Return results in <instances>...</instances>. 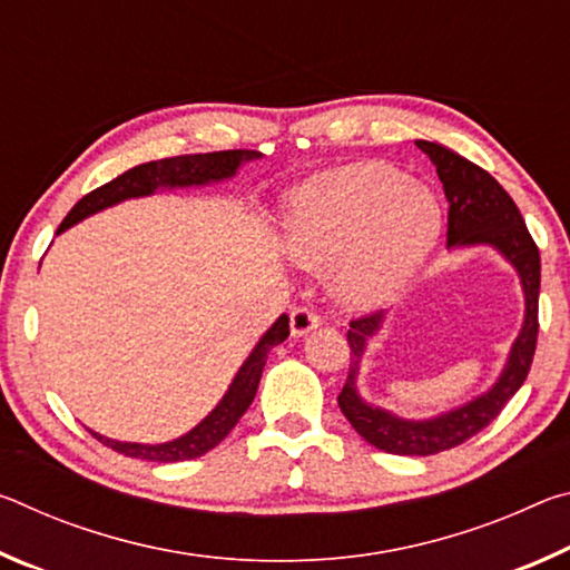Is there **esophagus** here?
Segmentation results:
<instances>
[{"label":"esophagus","mask_w":570,"mask_h":570,"mask_svg":"<svg viewBox=\"0 0 570 570\" xmlns=\"http://www.w3.org/2000/svg\"><path fill=\"white\" fill-rule=\"evenodd\" d=\"M320 324H322L320 314L312 312L308 306H296L292 316H288V330H292V336H306L308 332H314Z\"/></svg>","instance_id":"34e87169"}]
</instances>
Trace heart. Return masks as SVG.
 I'll list each match as a JSON object with an SVG mask.
<instances>
[{
    "mask_svg": "<svg viewBox=\"0 0 570 570\" xmlns=\"http://www.w3.org/2000/svg\"><path fill=\"white\" fill-rule=\"evenodd\" d=\"M435 193L384 163H360L302 183L288 198L282 244L302 266L330 268L336 302L380 308L404 294L435 250Z\"/></svg>",
    "mask_w": 570,
    "mask_h": 570,
    "instance_id": "heart-1",
    "label": "heart"
}]
</instances>
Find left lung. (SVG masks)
I'll return each mask as SVG.
<instances>
[{
	"instance_id": "left-lung-1",
	"label": "left lung",
	"mask_w": 570,
	"mask_h": 570,
	"mask_svg": "<svg viewBox=\"0 0 570 570\" xmlns=\"http://www.w3.org/2000/svg\"><path fill=\"white\" fill-rule=\"evenodd\" d=\"M417 148L432 160L445 188L450 204L448 214V248L490 246L515 268L525 298L523 326L510 346L500 377L488 392L478 394L465 404H458L435 417L410 420L400 417L377 404L366 402L356 390L362 356L372 336H377L384 324V312L362 316L350 324V374L340 392V407L352 428L377 450L392 455H438L478 435L493 422L508 400L523 387L530 364H533L538 340V292H540V254L530 238L525 220L520 216L513 198L505 188L475 163L462 158L440 142L414 140Z\"/></svg>"
}]
</instances>
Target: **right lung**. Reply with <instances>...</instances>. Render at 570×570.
I'll list each match as a JSON object with an SVG mask.
<instances>
[{
	"instance_id": "add662e5",
	"label": "right lung",
	"mask_w": 570,
	"mask_h": 570,
	"mask_svg": "<svg viewBox=\"0 0 570 570\" xmlns=\"http://www.w3.org/2000/svg\"><path fill=\"white\" fill-rule=\"evenodd\" d=\"M262 153L256 150H220V153H198V156H178V158H163L153 163H142V166H135L125 170L105 186L95 188L88 196L80 198L75 208L67 214V218L57 228V234H62L75 224H80L92 214H100V210L118 206L128 198H142L153 196L156 190L163 188H193V186H208V183H220L234 178L238 168L244 163L258 160ZM288 336V316L282 314L272 324L262 340L256 342L254 350L246 356V362L238 366L234 382L228 384V390L220 402L210 410L204 420H200L196 428L188 430L186 435L176 440L158 442V445H148V442H120L100 435V432H92L102 445L112 448L125 458H138V460H150V462H180V460H193L206 455L208 450H214L220 440H224L230 430L236 428V422L244 417L248 404L254 402L258 382H262V372L266 366V356L274 350L276 344H282Z\"/></svg>"
}]
</instances>
